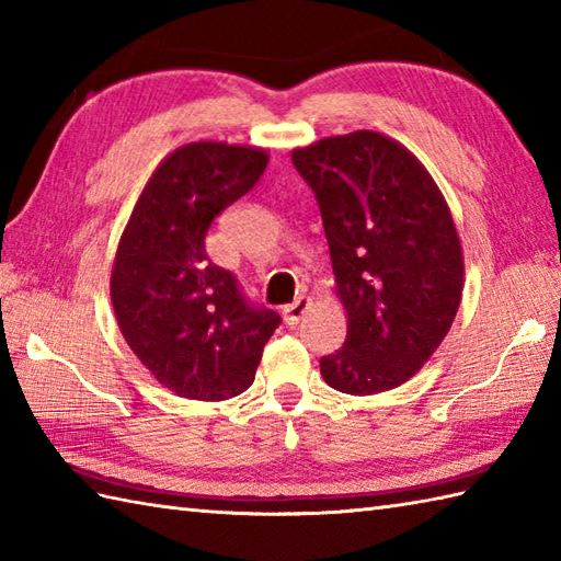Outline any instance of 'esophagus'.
Here are the masks:
<instances>
[{
  "mask_svg": "<svg viewBox=\"0 0 561 561\" xmlns=\"http://www.w3.org/2000/svg\"><path fill=\"white\" fill-rule=\"evenodd\" d=\"M311 299H308V296H299V299H296L294 304H289V306H284V311H282V316H284V323L287 325H299V320L306 316V311L308 308H311Z\"/></svg>",
  "mask_w": 561,
  "mask_h": 561,
  "instance_id": "34e87169",
  "label": "esophagus"
}]
</instances>
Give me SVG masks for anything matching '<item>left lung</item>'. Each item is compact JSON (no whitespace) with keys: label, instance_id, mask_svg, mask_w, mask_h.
Listing matches in <instances>:
<instances>
[{"label":"left lung","instance_id":"left-lung-1","mask_svg":"<svg viewBox=\"0 0 561 561\" xmlns=\"http://www.w3.org/2000/svg\"><path fill=\"white\" fill-rule=\"evenodd\" d=\"M316 193L347 340L320 359L350 396L398 388L444 342L462 296V250L434 178L371 129L294 149Z\"/></svg>","mask_w":561,"mask_h":561}]
</instances>
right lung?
<instances>
[{
  "mask_svg": "<svg viewBox=\"0 0 561 561\" xmlns=\"http://www.w3.org/2000/svg\"><path fill=\"white\" fill-rule=\"evenodd\" d=\"M255 147L193 141L169 153L141 190L117 245L111 299L129 350L187 400H229L255 380L282 318L245 299L207 257L214 217L265 173Z\"/></svg>",
  "mask_w": 561,
  "mask_h": 561,
  "instance_id": "1",
  "label": "right lung"
}]
</instances>
